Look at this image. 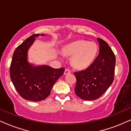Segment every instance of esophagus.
<instances>
[{
	"mask_svg": "<svg viewBox=\"0 0 131 131\" xmlns=\"http://www.w3.org/2000/svg\"><path fill=\"white\" fill-rule=\"evenodd\" d=\"M70 72H71V71H70V69H69L67 68V69H65V70H64V74H68L70 73Z\"/></svg>",
	"mask_w": 131,
	"mask_h": 131,
	"instance_id": "1",
	"label": "esophagus"
}]
</instances>
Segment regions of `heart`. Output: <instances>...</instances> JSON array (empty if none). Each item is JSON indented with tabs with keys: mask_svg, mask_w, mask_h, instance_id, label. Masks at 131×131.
Masks as SVG:
<instances>
[{
	"mask_svg": "<svg viewBox=\"0 0 131 131\" xmlns=\"http://www.w3.org/2000/svg\"><path fill=\"white\" fill-rule=\"evenodd\" d=\"M98 47L95 43L85 40H77L64 47L63 52L72 56V63L79 69H84L90 66L95 60Z\"/></svg>",
	"mask_w": 131,
	"mask_h": 131,
	"instance_id": "obj_1",
	"label": "heart"
}]
</instances>
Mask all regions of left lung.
<instances>
[{"mask_svg":"<svg viewBox=\"0 0 131 131\" xmlns=\"http://www.w3.org/2000/svg\"><path fill=\"white\" fill-rule=\"evenodd\" d=\"M99 54L93 63L83 70L74 72L75 93L85 100H96L111 85L115 73V56L107 43L98 38Z\"/></svg>","mask_w":131,"mask_h":131,"instance_id":"1","label":"left lung"}]
</instances>
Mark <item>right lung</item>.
<instances>
[{
  "instance_id": "obj_1",
  "label": "right lung",
  "mask_w": 131,
  "mask_h": 131,
  "mask_svg": "<svg viewBox=\"0 0 131 131\" xmlns=\"http://www.w3.org/2000/svg\"><path fill=\"white\" fill-rule=\"evenodd\" d=\"M35 34L27 38L16 48L10 64L11 80L18 93L26 100L42 101L50 94L51 89L64 68L55 69L49 66L33 67L26 60L27 51L34 42Z\"/></svg>"
}]
</instances>
